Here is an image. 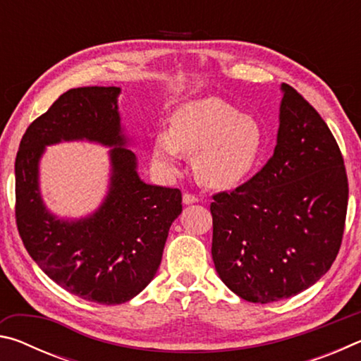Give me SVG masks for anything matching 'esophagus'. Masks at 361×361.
Returning <instances> with one entry per match:
<instances>
[{
  "label": "esophagus",
  "instance_id": "1",
  "mask_svg": "<svg viewBox=\"0 0 361 361\" xmlns=\"http://www.w3.org/2000/svg\"><path fill=\"white\" fill-rule=\"evenodd\" d=\"M197 195H194V194H191V192H185L183 194V202H185L186 205H189V204H195L197 202Z\"/></svg>",
  "mask_w": 361,
  "mask_h": 361
}]
</instances>
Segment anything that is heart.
Instances as JSON below:
<instances>
[{
	"label": "heart",
	"mask_w": 361,
	"mask_h": 361,
	"mask_svg": "<svg viewBox=\"0 0 361 361\" xmlns=\"http://www.w3.org/2000/svg\"><path fill=\"white\" fill-rule=\"evenodd\" d=\"M264 148L266 135L258 119L210 97L176 109L170 130L156 133L152 157L159 167L175 172L183 154L194 156L195 178L202 185L232 189L252 175Z\"/></svg>",
	"instance_id": "obj_1"
}]
</instances>
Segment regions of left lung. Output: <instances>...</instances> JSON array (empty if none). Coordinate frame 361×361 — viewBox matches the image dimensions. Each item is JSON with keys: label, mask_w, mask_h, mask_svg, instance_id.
Returning a JSON list of instances; mask_svg holds the SVG:
<instances>
[{"label": "left lung", "mask_w": 361, "mask_h": 361, "mask_svg": "<svg viewBox=\"0 0 361 361\" xmlns=\"http://www.w3.org/2000/svg\"><path fill=\"white\" fill-rule=\"evenodd\" d=\"M272 157L252 180L213 195L212 256L231 291L267 304L307 290L338 256L349 183L317 109L282 85Z\"/></svg>", "instance_id": "1"}]
</instances>
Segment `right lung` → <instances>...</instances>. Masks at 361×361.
Here are the masks:
<instances>
[{
    "instance_id": "obj_1",
    "label": "right lung",
    "mask_w": 361,
    "mask_h": 361,
    "mask_svg": "<svg viewBox=\"0 0 361 361\" xmlns=\"http://www.w3.org/2000/svg\"><path fill=\"white\" fill-rule=\"evenodd\" d=\"M119 87L70 89L23 133L16 157V223L28 255L47 277L85 301L114 305L137 296L161 264L181 191L146 185L126 148ZM89 139L114 145L110 191L94 216L59 220L42 204L37 164L47 144Z\"/></svg>"
}]
</instances>
